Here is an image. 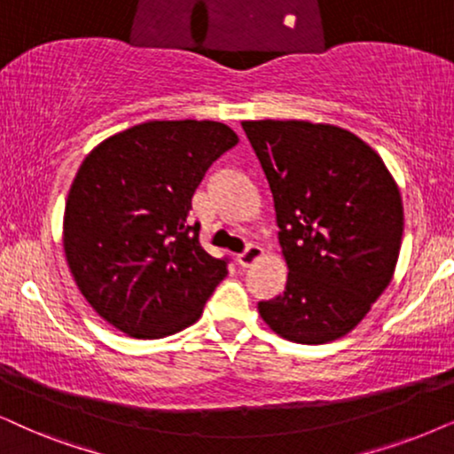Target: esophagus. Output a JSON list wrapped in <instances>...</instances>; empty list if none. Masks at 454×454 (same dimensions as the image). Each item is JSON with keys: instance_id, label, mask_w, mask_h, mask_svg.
<instances>
[{"instance_id": "34e87169", "label": "esophagus", "mask_w": 454, "mask_h": 454, "mask_svg": "<svg viewBox=\"0 0 454 454\" xmlns=\"http://www.w3.org/2000/svg\"><path fill=\"white\" fill-rule=\"evenodd\" d=\"M262 254H263V251H262L260 245H249V247H247V249L243 251V254H240V255L237 257V260H239V263H240V266H243V268H249V266H254V263H255L257 260H260Z\"/></svg>"}]
</instances>
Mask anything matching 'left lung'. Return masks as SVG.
Listing matches in <instances>:
<instances>
[{
	"mask_svg": "<svg viewBox=\"0 0 454 454\" xmlns=\"http://www.w3.org/2000/svg\"><path fill=\"white\" fill-rule=\"evenodd\" d=\"M274 197L289 268L263 323L295 343L346 335L394 277L404 231L400 191L352 131L309 121H243Z\"/></svg>",
	"mask_w": 454,
	"mask_h": 454,
	"instance_id": "8db88e82",
	"label": "left lung"
}]
</instances>
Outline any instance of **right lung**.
I'll list each match as a JSON object with an SVG mask.
<instances>
[{
    "label": "right lung",
    "instance_id": "obj_1",
    "mask_svg": "<svg viewBox=\"0 0 454 454\" xmlns=\"http://www.w3.org/2000/svg\"><path fill=\"white\" fill-rule=\"evenodd\" d=\"M237 142L217 121H146L83 159L62 245L82 295L114 329L159 340L203 314L228 260L200 247L188 211L205 171Z\"/></svg>",
    "mask_w": 454,
    "mask_h": 454
}]
</instances>
